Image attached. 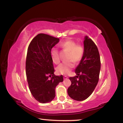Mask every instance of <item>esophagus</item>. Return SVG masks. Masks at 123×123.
Returning a JSON list of instances; mask_svg holds the SVG:
<instances>
[{"instance_id":"esophagus-1","label":"esophagus","mask_w":123,"mask_h":123,"mask_svg":"<svg viewBox=\"0 0 123 123\" xmlns=\"http://www.w3.org/2000/svg\"><path fill=\"white\" fill-rule=\"evenodd\" d=\"M68 77L66 76V75H64V80H67V79H68Z\"/></svg>"}]
</instances>
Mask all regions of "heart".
<instances>
[{
	"label": "heart",
	"instance_id": "heart-1",
	"mask_svg": "<svg viewBox=\"0 0 123 123\" xmlns=\"http://www.w3.org/2000/svg\"><path fill=\"white\" fill-rule=\"evenodd\" d=\"M60 46L64 50L69 51L67 60L69 61L62 63L56 68V72L61 74L69 73L74 67L75 63H78L82 59L84 54V48L82 45H77V43L73 40H68L60 43ZM51 56L53 61L55 64L60 62L58 50L54 48L51 50Z\"/></svg>",
	"mask_w": 123,
	"mask_h": 123
}]
</instances>
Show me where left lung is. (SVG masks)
Wrapping results in <instances>:
<instances>
[{
  "label": "left lung",
  "instance_id": "8db88e82",
  "mask_svg": "<svg viewBox=\"0 0 123 123\" xmlns=\"http://www.w3.org/2000/svg\"><path fill=\"white\" fill-rule=\"evenodd\" d=\"M83 43V56L75 70L77 75L69 78L72 84L67 91L70 98L76 101L85 100L92 93L98 83L101 68L96 45L87 36Z\"/></svg>",
  "mask_w": 123,
  "mask_h": 123
}]
</instances>
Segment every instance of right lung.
<instances>
[{
	"label": "right lung",
	"instance_id": "1",
	"mask_svg": "<svg viewBox=\"0 0 123 123\" xmlns=\"http://www.w3.org/2000/svg\"><path fill=\"white\" fill-rule=\"evenodd\" d=\"M59 38L44 33L35 37L28 46L26 73L28 87L33 97L40 103L51 101L55 96V88L63 81L62 75L54 74L52 48Z\"/></svg>",
	"mask_w": 123,
	"mask_h": 123
}]
</instances>
